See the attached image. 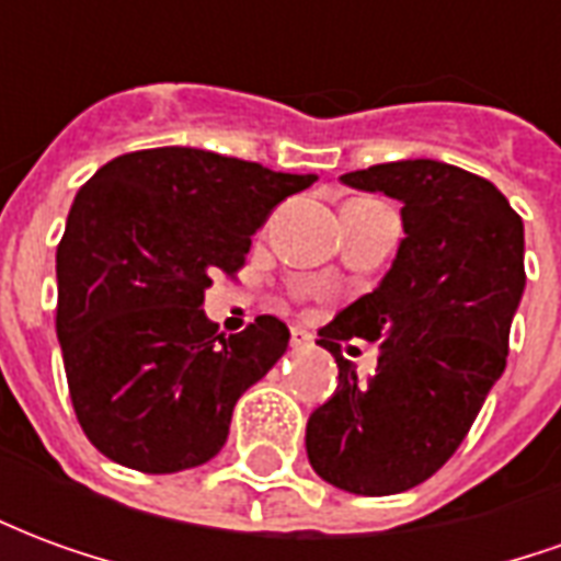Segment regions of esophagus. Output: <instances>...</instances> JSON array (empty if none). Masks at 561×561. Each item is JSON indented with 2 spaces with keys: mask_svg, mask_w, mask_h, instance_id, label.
I'll return each instance as SVG.
<instances>
[{
  "mask_svg": "<svg viewBox=\"0 0 561 561\" xmlns=\"http://www.w3.org/2000/svg\"><path fill=\"white\" fill-rule=\"evenodd\" d=\"M291 345L294 348H309L312 345V333L304 328H291Z\"/></svg>",
  "mask_w": 561,
  "mask_h": 561,
  "instance_id": "34e87169",
  "label": "esophagus"
}]
</instances>
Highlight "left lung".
<instances>
[{"label": "left lung", "instance_id": "1", "mask_svg": "<svg viewBox=\"0 0 561 561\" xmlns=\"http://www.w3.org/2000/svg\"><path fill=\"white\" fill-rule=\"evenodd\" d=\"M340 180L400 201L405 237L376 291L318 330L340 385L309 414L306 454L318 478L345 493H405L454 457L505 373L526 288L523 219L490 180L435 159ZM348 339L379 345L366 382L341 357Z\"/></svg>", "mask_w": 561, "mask_h": 561}]
</instances>
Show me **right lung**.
<instances>
[{"mask_svg":"<svg viewBox=\"0 0 561 561\" xmlns=\"http://www.w3.org/2000/svg\"><path fill=\"white\" fill-rule=\"evenodd\" d=\"M316 180L156 147L107 161L80 185L56 249V336L78 421L104 457L171 474L219 454L233 405L291 333L257 316L225 336L204 291L219 270L243 267L252 233Z\"/></svg>","mask_w":561,"mask_h":561,"instance_id":"add662e5","label":"right lung"}]
</instances>
